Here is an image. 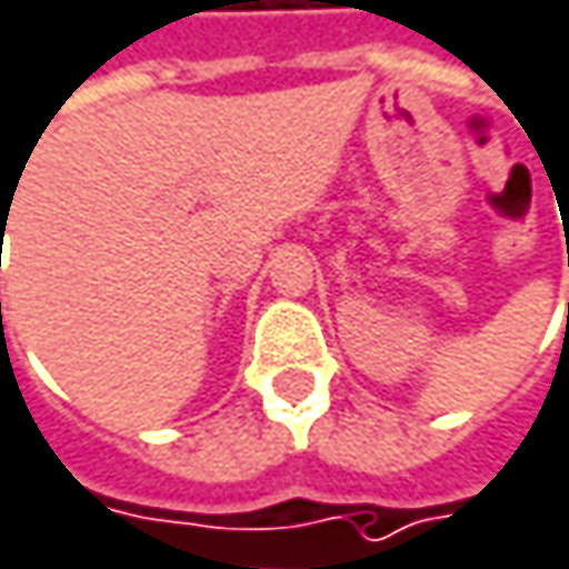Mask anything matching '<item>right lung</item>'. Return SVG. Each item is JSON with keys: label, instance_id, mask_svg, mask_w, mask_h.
Segmentation results:
<instances>
[{"label": "right lung", "instance_id": "right-lung-1", "mask_svg": "<svg viewBox=\"0 0 569 569\" xmlns=\"http://www.w3.org/2000/svg\"><path fill=\"white\" fill-rule=\"evenodd\" d=\"M2 218H6V214H2Z\"/></svg>", "mask_w": 569, "mask_h": 569}]
</instances>
